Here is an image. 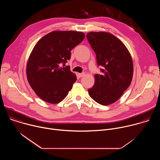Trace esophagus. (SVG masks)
Returning a JSON list of instances; mask_svg holds the SVG:
<instances>
[{
  "instance_id": "34e87169",
  "label": "esophagus",
  "mask_w": 160,
  "mask_h": 160,
  "mask_svg": "<svg viewBox=\"0 0 160 160\" xmlns=\"http://www.w3.org/2000/svg\"><path fill=\"white\" fill-rule=\"evenodd\" d=\"M84 75H85V73H78V76L79 77H83V76H84Z\"/></svg>"
}]
</instances>
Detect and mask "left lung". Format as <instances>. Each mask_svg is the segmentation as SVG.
I'll use <instances>...</instances> for the list:
<instances>
[{"label": "left lung", "instance_id": "obj_1", "mask_svg": "<svg viewBox=\"0 0 160 160\" xmlns=\"http://www.w3.org/2000/svg\"><path fill=\"white\" fill-rule=\"evenodd\" d=\"M87 38L96 54L101 75L96 74L88 94L96 102L106 106L116 102L130 86L133 76L132 57L123 43L107 32H90Z\"/></svg>", "mask_w": 160, "mask_h": 160}]
</instances>
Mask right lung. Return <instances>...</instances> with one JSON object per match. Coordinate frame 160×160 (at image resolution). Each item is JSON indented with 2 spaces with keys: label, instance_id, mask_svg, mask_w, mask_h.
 <instances>
[{
  "label": "right lung",
  "instance_id": "1",
  "mask_svg": "<svg viewBox=\"0 0 160 160\" xmlns=\"http://www.w3.org/2000/svg\"><path fill=\"white\" fill-rule=\"evenodd\" d=\"M84 37L80 32L54 31L35 45L28 61L27 76L34 92L44 101L60 102L72 89L77 77L65 64L70 59L71 51Z\"/></svg>",
  "mask_w": 160,
  "mask_h": 160
}]
</instances>
